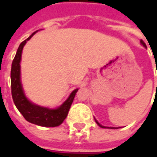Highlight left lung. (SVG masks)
I'll return each mask as SVG.
<instances>
[{
  "label": "left lung",
  "mask_w": 157,
  "mask_h": 157,
  "mask_svg": "<svg viewBox=\"0 0 157 157\" xmlns=\"http://www.w3.org/2000/svg\"><path fill=\"white\" fill-rule=\"evenodd\" d=\"M140 44H141L143 45V46H144V47L146 48V45H145V44L144 43V41H142V40H141V41H140ZM94 120H95L96 124H98V125H99L100 127H102V128H111V129H114V127H107V126H104V125H102V124H100V123H99V122H98V121H97V120H96L95 118H94Z\"/></svg>",
  "instance_id": "left-lung-1"
}]
</instances>
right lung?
Returning <instances> with one entry per match:
<instances>
[{
	"mask_svg": "<svg viewBox=\"0 0 157 157\" xmlns=\"http://www.w3.org/2000/svg\"><path fill=\"white\" fill-rule=\"evenodd\" d=\"M38 31L34 32L30 37L23 41L17 50L15 57L12 63L11 70V82H12V96L14 105L23 117L30 123L44 126V127H55L60 125L66 118L69 109L73 104L75 94L78 88L74 90L68 98L57 108H49L38 105L31 102L25 95L23 91L21 80V52L27 41H29Z\"/></svg>",
	"mask_w": 157,
	"mask_h": 157,
	"instance_id": "right-lung-1",
	"label": "right lung"
}]
</instances>
